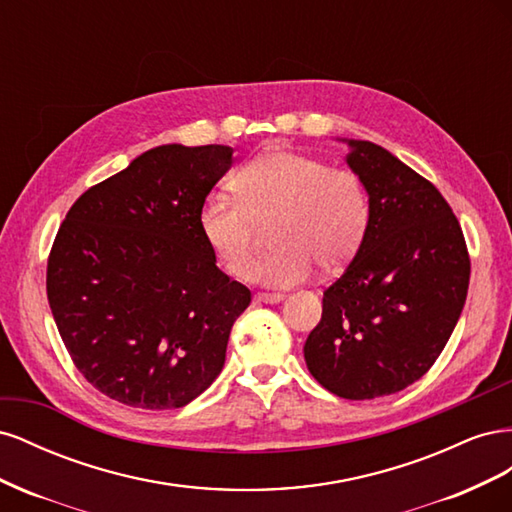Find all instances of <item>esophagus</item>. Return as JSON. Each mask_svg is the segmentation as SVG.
Instances as JSON below:
<instances>
[{
    "instance_id": "34e87169",
    "label": "esophagus",
    "mask_w": 512,
    "mask_h": 512,
    "mask_svg": "<svg viewBox=\"0 0 512 512\" xmlns=\"http://www.w3.org/2000/svg\"><path fill=\"white\" fill-rule=\"evenodd\" d=\"M256 301H260V303H280V301H284V294H280V292H258L256 297H254Z\"/></svg>"
}]
</instances>
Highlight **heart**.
Returning <instances> with one entry per match:
<instances>
[{
	"label": "heart",
	"mask_w": 512,
	"mask_h": 512,
	"mask_svg": "<svg viewBox=\"0 0 512 512\" xmlns=\"http://www.w3.org/2000/svg\"><path fill=\"white\" fill-rule=\"evenodd\" d=\"M237 200L209 196L198 211V228L213 254L239 280L256 265V224L275 220L273 245L280 247L256 271L267 286L307 280L314 262L344 267L363 243L369 203L361 181L348 170L286 149L262 153L230 181Z\"/></svg>",
	"instance_id": "b5f03b06"
}]
</instances>
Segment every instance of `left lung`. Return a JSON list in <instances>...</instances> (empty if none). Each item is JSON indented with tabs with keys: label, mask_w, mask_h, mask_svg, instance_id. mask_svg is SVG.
I'll use <instances>...</instances> for the list:
<instances>
[{
	"label": "left lung",
	"mask_w": 512,
	"mask_h": 512,
	"mask_svg": "<svg viewBox=\"0 0 512 512\" xmlns=\"http://www.w3.org/2000/svg\"><path fill=\"white\" fill-rule=\"evenodd\" d=\"M342 143L369 196V222L359 252L324 290L303 354L333 395L374 399L404 391L436 363L468 297L470 256L436 185L380 145Z\"/></svg>",
	"instance_id": "8db88e82"
}]
</instances>
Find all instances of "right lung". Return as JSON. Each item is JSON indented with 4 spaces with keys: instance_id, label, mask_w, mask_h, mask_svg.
<instances>
[{
    "instance_id": "right-lung-1",
    "label": "right lung",
    "mask_w": 512,
    "mask_h": 512,
    "mask_svg": "<svg viewBox=\"0 0 512 512\" xmlns=\"http://www.w3.org/2000/svg\"><path fill=\"white\" fill-rule=\"evenodd\" d=\"M232 147L160 145L70 207L46 297L76 369L143 410L190 404L220 376L252 292L215 265L198 211Z\"/></svg>"
}]
</instances>
